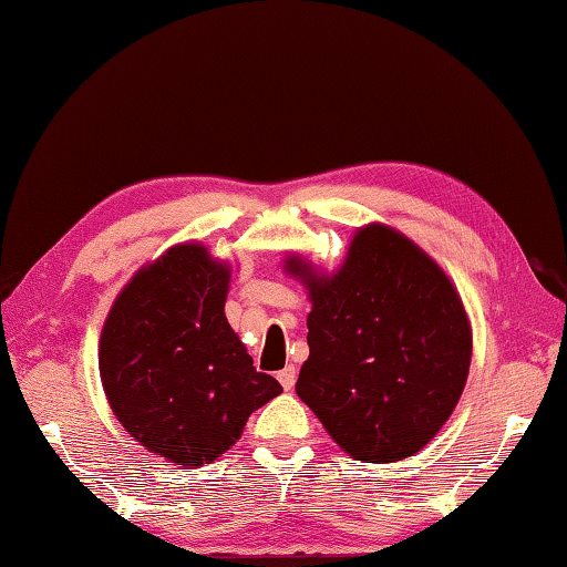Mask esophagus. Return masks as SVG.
<instances>
[{
	"mask_svg": "<svg viewBox=\"0 0 567 567\" xmlns=\"http://www.w3.org/2000/svg\"><path fill=\"white\" fill-rule=\"evenodd\" d=\"M277 381H280V385L285 388V391H290V388H295V381H297V369H295V365H285V369L277 373Z\"/></svg>",
	"mask_w": 567,
	"mask_h": 567,
	"instance_id": "34e87169",
	"label": "esophagus"
}]
</instances>
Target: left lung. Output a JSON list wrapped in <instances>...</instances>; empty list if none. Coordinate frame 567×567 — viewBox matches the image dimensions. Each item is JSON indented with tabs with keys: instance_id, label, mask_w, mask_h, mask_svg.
I'll use <instances>...</instances> for the list:
<instances>
[{
	"instance_id": "1",
	"label": "left lung",
	"mask_w": 567,
	"mask_h": 567,
	"mask_svg": "<svg viewBox=\"0 0 567 567\" xmlns=\"http://www.w3.org/2000/svg\"><path fill=\"white\" fill-rule=\"evenodd\" d=\"M309 287V359L297 395L337 445L398 462L447 423L467 383L472 331L435 260L385 226L361 228L334 277L290 258Z\"/></svg>"
}]
</instances>
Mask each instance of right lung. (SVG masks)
Masks as SVG:
<instances>
[{
    "label": "right lung",
    "mask_w": 567,
    "mask_h": 567,
    "mask_svg": "<svg viewBox=\"0 0 567 567\" xmlns=\"http://www.w3.org/2000/svg\"><path fill=\"white\" fill-rule=\"evenodd\" d=\"M228 280L206 248L176 246L132 277L100 337V379L122 427L184 467L220 457L282 393L228 324Z\"/></svg>",
    "instance_id": "add662e5"
}]
</instances>
